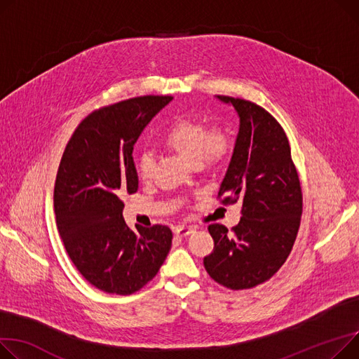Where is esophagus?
<instances>
[{
    "label": "esophagus",
    "mask_w": 359,
    "mask_h": 359,
    "mask_svg": "<svg viewBox=\"0 0 359 359\" xmlns=\"http://www.w3.org/2000/svg\"><path fill=\"white\" fill-rule=\"evenodd\" d=\"M194 231H195L194 226H184V225H182V226H177V228L175 229V233H176L177 236H186V235H189V233H192Z\"/></svg>",
    "instance_id": "1"
}]
</instances>
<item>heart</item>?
Wrapping results in <instances>:
<instances>
[{"label":"heart","instance_id":"heart-1","mask_svg":"<svg viewBox=\"0 0 359 359\" xmlns=\"http://www.w3.org/2000/svg\"><path fill=\"white\" fill-rule=\"evenodd\" d=\"M163 144L199 167L221 165L232 151V137L222 124L208 126L196 118H177L161 137ZM154 157L142 153L138 158V175L149 182L154 173Z\"/></svg>","mask_w":359,"mask_h":359}]
</instances>
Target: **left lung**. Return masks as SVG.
<instances>
[{
  "label": "left lung",
  "instance_id": "1",
  "mask_svg": "<svg viewBox=\"0 0 359 359\" xmlns=\"http://www.w3.org/2000/svg\"><path fill=\"white\" fill-rule=\"evenodd\" d=\"M240 115V131L218 198L241 202V221L231 232L210 224L213 251L203 258L208 274L231 290L270 280L287 259L300 226L303 195L287 135L262 107L218 95Z\"/></svg>",
  "mask_w": 359,
  "mask_h": 359
}]
</instances>
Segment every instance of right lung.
Returning a JSON list of instances; mask_svg holds the SVG:
<instances>
[{"mask_svg": "<svg viewBox=\"0 0 359 359\" xmlns=\"http://www.w3.org/2000/svg\"><path fill=\"white\" fill-rule=\"evenodd\" d=\"M172 100L144 95L95 109L63 151L53 194L57 231L78 271L105 293L126 296L144 287L172 248L169 226L130 229L121 201L138 189L135 141Z\"/></svg>", "mask_w": 359, "mask_h": 359, "instance_id": "1", "label": "right lung"}]
</instances>
